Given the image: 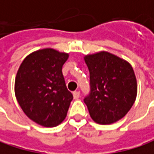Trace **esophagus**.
<instances>
[{
	"mask_svg": "<svg viewBox=\"0 0 154 154\" xmlns=\"http://www.w3.org/2000/svg\"><path fill=\"white\" fill-rule=\"evenodd\" d=\"M73 97H74L75 99H79V97H80V92L79 91H75V92H73Z\"/></svg>",
	"mask_w": 154,
	"mask_h": 154,
	"instance_id": "obj_1",
	"label": "esophagus"
}]
</instances>
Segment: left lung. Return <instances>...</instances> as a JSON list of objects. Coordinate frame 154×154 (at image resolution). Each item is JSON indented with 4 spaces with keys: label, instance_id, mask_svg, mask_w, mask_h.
<instances>
[{
    "label": "left lung",
    "instance_id": "left-lung-1",
    "mask_svg": "<svg viewBox=\"0 0 154 154\" xmlns=\"http://www.w3.org/2000/svg\"><path fill=\"white\" fill-rule=\"evenodd\" d=\"M90 75V93L84 98L91 118L109 125L123 118L133 106L137 82L132 66L106 51L87 55Z\"/></svg>",
    "mask_w": 154,
    "mask_h": 154
}]
</instances>
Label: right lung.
<instances>
[{
  "mask_svg": "<svg viewBox=\"0 0 154 154\" xmlns=\"http://www.w3.org/2000/svg\"><path fill=\"white\" fill-rule=\"evenodd\" d=\"M67 58V53L39 49L27 56L17 72V101L25 115L42 126H57L66 116L73 99L62 74Z\"/></svg>",
  "mask_w": 154,
  "mask_h": 154,
  "instance_id": "1",
  "label": "right lung"
}]
</instances>
